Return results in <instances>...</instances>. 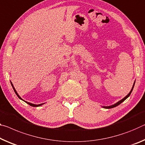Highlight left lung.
<instances>
[{
  "mask_svg": "<svg viewBox=\"0 0 145 145\" xmlns=\"http://www.w3.org/2000/svg\"><path fill=\"white\" fill-rule=\"evenodd\" d=\"M135 82H134V84H133V86H132V89H131V90H130V91L129 92V93L126 96V97H124L123 99H121V101H118V103H116V104H114V105H111V106H103V108H108V109H109V108H114V107H116V106H118V105H119L121 104V103H122L124 101H125L126 99H127L128 97H129V96L130 95V94H131V93H132V90H133V88H134V84H135Z\"/></svg>",
  "mask_w": 145,
  "mask_h": 145,
  "instance_id": "8db88e82",
  "label": "left lung"
}]
</instances>
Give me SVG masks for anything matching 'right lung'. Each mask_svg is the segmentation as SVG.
Returning <instances> with one entry per match:
<instances>
[{
	"label": "right lung",
	"instance_id": "right-lung-1",
	"mask_svg": "<svg viewBox=\"0 0 145 145\" xmlns=\"http://www.w3.org/2000/svg\"><path fill=\"white\" fill-rule=\"evenodd\" d=\"M11 82V81H10ZM11 86H12V87H13V90H14V91H15V93H16V95H17V97H19L20 99H21V100H22L23 101H24L25 103H26L27 104H28L29 105H30V106H33V107H37V106H41V105H44V103H42V104H39V105H35V104H32V103H29V102H27V101H24L20 97V96L19 95V94L17 93V91H16V89H15V88H14V86H13V84H12V82H11Z\"/></svg>",
	"mask_w": 145,
	"mask_h": 145
}]
</instances>
